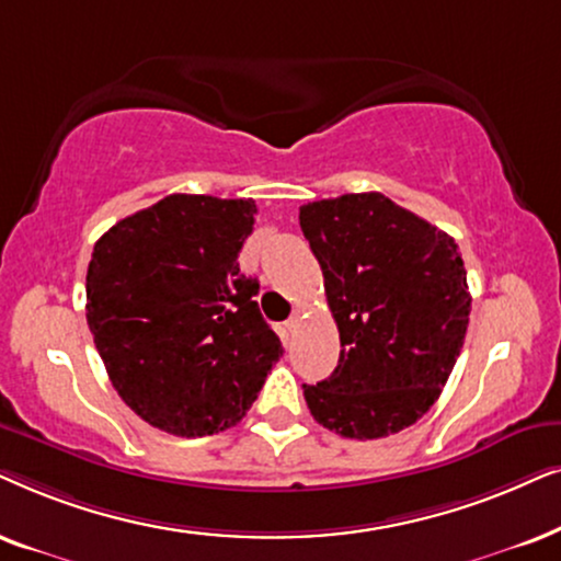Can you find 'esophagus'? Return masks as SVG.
Listing matches in <instances>:
<instances>
[{
	"instance_id": "esophagus-1",
	"label": "esophagus",
	"mask_w": 561,
	"mask_h": 561,
	"mask_svg": "<svg viewBox=\"0 0 561 561\" xmlns=\"http://www.w3.org/2000/svg\"><path fill=\"white\" fill-rule=\"evenodd\" d=\"M300 320H302V310H295V312H293V318L287 320V331H289V333H295L297 328H300Z\"/></svg>"
}]
</instances>
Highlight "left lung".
<instances>
[{"label": "left lung", "mask_w": 561, "mask_h": 561, "mask_svg": "<svg viewBox=\"0 0 561 561\" xmlns=\"http://www.w3.org/2000/svg\"><path fill=\"white\" fill-rule=\"evenodd\" d=\"M341 335L333 375L302 385L312 417L346 438H385L442 394L469 325L454 238L379 192L300 207Z\"/></svg>", "instance_id": "1"}]
</instances>
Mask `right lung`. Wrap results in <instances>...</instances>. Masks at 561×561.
I'll use <instances>...</instances> for the list:
<instances>
[{"label":"right lung","instance_id":"1","mask_svg":"<svg viewBox=\"0 0 561 561\" xmlns=\"http://www.w3.org/2000/svg\"><path fill=\"white\" fill-rule=\"evenodd\" d=\"M253 215V199L169 194L94 243L89 331L112 387L153 428H230L285 354L238 266Z\"/></svg>","mask_w":561,"mask_h":561}]
</instances>
